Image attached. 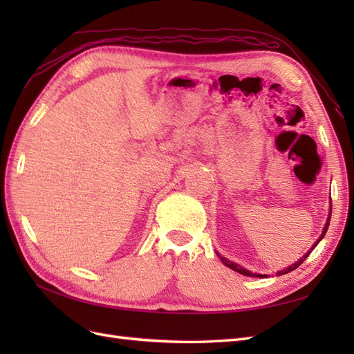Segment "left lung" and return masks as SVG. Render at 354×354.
Masks as SVG:
<instances>
[{
	"mask_svg": "<svg viewBox=\"0 0 354 354\" xmlns=\"http://www.w3.org/2000/svg\"><path fill=\"white\" fill-rule=\"evenodd\" d=\"M330 216H332V209H330V214H328V219H327V223H326V227H324V230H322V234H321V237L317 240V243H315L312 248H310V251H307V254H304L301 259H299L297 263H293L292 266H289V268H286V269H283V270H280V272H277V275H283V274H288V272H290V270H293V269H297L299 265H301V263L309 257V254L315 250V248H317V245L321 242V239L326 236V232H327V230H328V225H330ZM219 255V254H217ZM221 257V255H219ZM221 260H222V263L225 266H228L230 269H232V270H236V272H239V274H243V275H246V277H266V275H260V274H252V272H250V270H246V269H243V268H240L239 265H236V263H232V261H230V260H227L225 257H221Z\"/></svg>",
	"mask_w": 354,
	"mask_h": 354,
	"instance_id": "1",
	"label": "left lung"
}]
</instances>
